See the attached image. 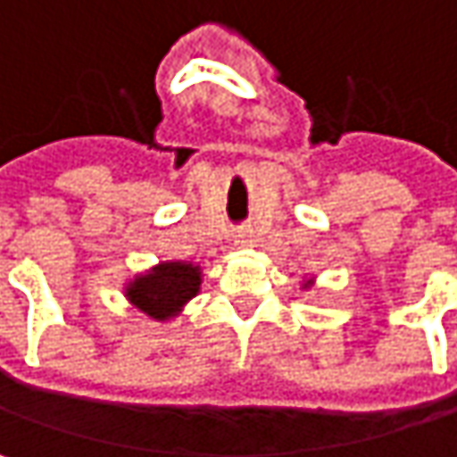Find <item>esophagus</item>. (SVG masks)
I'll return each instance as SVG.
<instances>
[{
	"label": "esophagus",
	"mask_w": 457,
	"mask_h": 457,
	"mask_svg": "<svg viewBox=\"0 0 457 457\" xmlns=\"http://www.w3.org/2000/svg\"><path fill=\"white\" fill-rule=\"evenodd\" d=\"M235 240H237L240 245H248V243L253 240V229H251V228H240V229H237V235H235Z\"/></svg>",
	"instance_id": "34e87169"
}]
</instances>
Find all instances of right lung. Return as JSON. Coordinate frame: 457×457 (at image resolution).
Segmentation results:
<instances>
[{
  "label": "right lung",
  "mask_w": 457,
  "mask_h": 457,
  "mask_svg": "<svg viewBox=\"0 0 457 457\" xmlns=\"http://www.w3.org/2000/svg\"><path fill=\"white\" fill-rule=\"evenodd\" d=\"M201 288V267L187 262H163L127 286V299L153 320L174 318Z\"/></svg>",
  "instance_id": "1"
}]
</instances>
